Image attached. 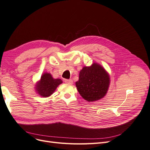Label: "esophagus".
Returning <instances> with one entry per match:
<instances>
[{"instance_id": "34e87169", "label": "esophagus", "mask_w": 150, "mask_h": 150, "mask_svg": "<svg viewBox=\"0 0 150 150\" xmlns=\"http://www.w3.org/2000/svg\"><path fill=\"white\" fill-rule=\"evenodd\" d=\"M64 82H65V83H68V84H71V85L73 83V81L71 79H66V80H64Z\"/></svg>"}]
</instances>
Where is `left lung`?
<instances>
[{
    "instance_id": "left-lung-1",
    "label": "left lung",
    "mask_w": 150,
    "mask_h": 150,
    "mask_svg": "<svg viewBox=\"0 0 150 150\" xmlns=\"http://www.w3.org/2000/svg\"><path fill=\"white\" fill-rule=\"evenodd\" d=\"M110 77L105 69L97 63L84 67L80 71L79 80L76 82L77 91L88 102L103 98L110 87Z\"/></svg>"
}]
</instances>
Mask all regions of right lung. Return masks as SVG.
<instances>
[{
    "label": "right lung",
    "mask_w": 150,
    "mask_h": 150,
    "mask_svg": "<svg viewBox=\"0 0 150 150\" xmlns=\"http://www.w3.org/2000/svg\"><path fill=\"white\" fill-rule=\"evenodd\" d=\"M62 83V80L54 79L50 73L46 72L42 74L40 80L35 84V91L42 97H49L54 93L57 87Z\"/></svg>",
    "instance_id": "right-lung-1"
}]
</instances>
